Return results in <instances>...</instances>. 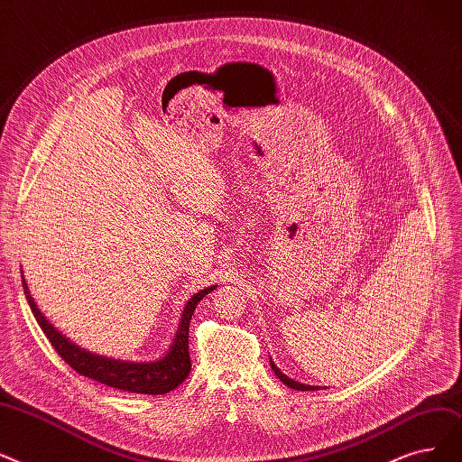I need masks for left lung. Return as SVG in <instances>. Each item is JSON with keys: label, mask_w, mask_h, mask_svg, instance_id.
I'll return each mask as SVG.
<instances>
[{"label": "left lung", "mask_w": 462, "mask_h": 462, "mask_svg": "<svg viewBox=\"0 0 462 462\" xmlns=\"http://www.w3.org/2000/svg\"><path fill=\"white\" fill-rule=\"evenodd\" d=\"M273 365V370H274V374L285 383V385H288V387H291V389H297V391H314L316 387H312V385H304V383H300V382H293V380H290L288 376H283L282 374V372L276 368V365L274 363H271Z\"/></svg>", "instance_id": "left-lung-1"}]
</instances>
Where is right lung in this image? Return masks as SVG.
<instances>
[{
  "mask_svg": "<svg viewBox=\"0 0 462 462\" xmlns=\"http://www.w3.org/2000/svg\"><path fill=\"white\" fill-rule=\"evenodd\" d=\"M22 285H24V293L30 302V309L39 327L42 328V333L47 335L49 342L56 349V354L68 363L77 374L92 378L108 387L129 391V393H141V394H165L172 389H177L188 378L191 370L189 346H188L189 319L193 316V310L197 309V302L216 288V285H212V288L201 290L188 300L180 318L177 337H174L172 346L163 359L153 361V363H125V361H115V359H106V357L90 354V351L80 349L63 335H60L47 321V318L39 312L35 300L28 291V283L24 282V278H22Z\"/></svg>",
  "mask_w": 462,
  "mask_h": 462,
  "instance_id": "1",
  "label": "right lung"
}]
</instances>
